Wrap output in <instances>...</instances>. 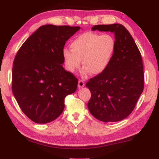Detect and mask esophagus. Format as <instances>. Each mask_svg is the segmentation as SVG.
Here are the masks:
<instances>
[{
	"instance_id": "obj_1",
	"label": "esophagus",
	"mask_w": 159,
	"mask_h": 159,
	"mask_svg": "<svg viewBox=\"0 0 159 159\" xmlns=\"http://www.w3.org/2000/svg\"><path fill=\"white\" fill-rule=\"evenodd\" d=\"M84 87V82L83 80H80L79 82H78V87L79 88H81V87Z\"/></svg>"
}]
</instances>
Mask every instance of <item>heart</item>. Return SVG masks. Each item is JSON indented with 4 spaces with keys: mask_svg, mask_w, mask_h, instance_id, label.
<instances>
[{
    "mask_svg": "<svg viewBox=\"0 0 159 159\" xmlns=\"http://www.w3.org/2000/svg\"><path fill=\"white\" fill-rule=\"evenodd\" d=\"M71 49H63L62 55L66 67L74 72L81 65L82 75L89 72L99 75L107 70L116 49V41L110 34L84 32L77 36L70 44Z\"/></svg>",
    "mask_w": 159,
    "mask_h": 159,
    "instance_id": "b5f03b06",
    "label": "heart"
}]
</instances>
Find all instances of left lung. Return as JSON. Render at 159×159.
I'll list each match as a JSON object with an SVG mask.
<instances>
[{"label": "left lung", "mask_w": 159, "mask_h": 159, "mask_svg": "<svg viewBox=\"0 0 159 159\" xmlns=\"http://www.w3.org/2000/svg\"><path fill=\"white\" fill-rule=\"evenodd\" d=\"M92 30L114 33L116 49L107 70L86 83L91 92L87 107L100 121L122 120L132 112L143 90L141 52L123 25H95Z\"/></svg>", "instance_id": "8db88e82"}]
</instances>
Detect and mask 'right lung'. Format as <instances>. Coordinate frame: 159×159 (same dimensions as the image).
<instances>
[{
  "instance_id": "add662e5",
  "label": "right lung",
  "mask_w": 159,
  "mask_h": 159,
  "mask_svg": "<svg viewBox=\"0 0 159 159\" xmlns=\"http://www.w3.org/2000/svg\"><path fill=\"white\" fill-rule=\"evenodd\" d=\"M80 26L47 24L23 43L13 64L12 91L23 112L36 123H47L62 113L64 99L77 89L78 80L64 70L66 41Z\"/></svg>"
}]
</instances>
